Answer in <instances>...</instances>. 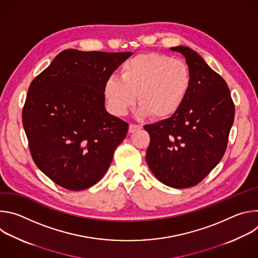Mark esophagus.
Instances as JSON below:
<instances>
[{"label":"esophagus","instance_id":"1","mask_svg":"<svg viewBox=\"0 0 258 258\" xmlns=\"http://www.w3.org/2000/svg\"><path fill=\"white\" fill-rule=\"evenodd\" d=\"M141 128H142V126H141V125L132 123V124H130V127H128V132H130V133H136V132L140 131Z\"/></svg>","mask_w":258,"mask_h":258}]
</instances>
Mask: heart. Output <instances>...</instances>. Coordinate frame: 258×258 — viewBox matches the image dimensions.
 Masks as SVG:
<instances>
[{"label":"heart","instance_id":"heart-1","mask_svg":"<svg viewBox=\"0 0 258 258\" xmlns=\"http://www.w3.org/2000/svg\"><path fill=\"white\" fill-rule=\"evenodd\" d=\"M191 84V71L185 62L146 53L126 60L120 67V79L109 78L103 92L110 111L117 116L125 115L138 97L142 115L163 120L178 111Z\"/></svg>","mask_w":258,"mask_h":258}]
</instances>
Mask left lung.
Here are the masks:
<instances>
[{"label": "left lung", "mask_w": 258, "mask_h": 258, "mask_svg": "<svg viewBox=\"0 0 258 258\" xmlns=\"http://www.w3.org/2000/svg\"><path fill=\"white\" fill-rule=\"evenodd\" d=\"M171 51L186 58L192 77L188 96L171 117L144 128L150 135L146 160L164 185H197L222 160L234 122L235 105L226 81L194 50Z\"/></svg>", "instance_id": "obj_1"}]
</instances>
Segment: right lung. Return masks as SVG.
Returning <instances> with one entry per match:
<instances>
[{
    "mask_svg": "<svg viewBox=\"0 0 258 258\" xmlns=\"http://www.w3.org/2000/svg\"><path fill=\"white\" fill-rule=\"evenodd\" d=\"M132 52L59 53L28 88L22 123L34 163L71 191L97 183L128 123L105 109L104 84Z\"/></svg>",
    "mask_w": 258,
    "mask_h": 258,
    "instance_id": "add662e5",
    "label": "right lung"
}]
</instances>
